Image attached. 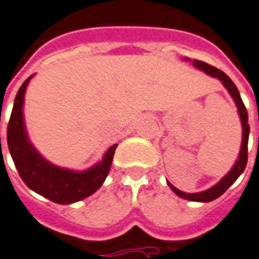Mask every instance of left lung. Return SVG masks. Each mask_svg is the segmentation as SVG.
<instances>
[{"label": "left lung", "instance_id": "obj_1", "mask_svg": "<svg viewBox=\"0 0 259 259\" xmlns=\"http://www.w3.org/2000/svg\"><path fill=\"white\" fill-rule=\"evenodd\" d=\"M188 60V59H185ZM193 66L205 71L206 74H209L211 77L218 78L222 81V84L226 87V90L229 91V94L231 95V98L234 99V102L237 105V111H238V115H240V119H241V124H243V142H241V148H240V154H238V158H237L236 164L233 165L229 174L223 177L222 180L219 181L218 184L214 186H211L209 189H206L203 192H196V193H186L182 192L180 189H177L175 186L171 185L168 182V186L172 189V192L175 195H178L180 198L188 199V200H192V202H211L214 199H218L219 196H222L229 188H230L236 180L243 174V171L245 169V165H247V160H248V136H249V124H248V113H247V109L243 104V99L240 97V92L237 90L236 84L230 79V77H227L226 74L219 70L216 67L210 66L207 63H203V61L195 60L193 61Z\"/></svg>", "mask_w": 259, "mask_h": 259}]
</instances>
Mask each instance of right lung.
I'll return each mask as SVG.
<instances>
[{
    "mask_svg": "<svg viewBox=\"0 0 259 259\" xmlns=\"http://www.w3.org/2000/svg\"><path fill=\"white\" fill-rule=\"evenodd\" d=\"M30 75L16 94L12 113L7 130V142L11 157L15 162L19 177L26 185L54 203L70 205L97 192L111 169L117 144L108 148L101 162L87 171H73L60 168L43 158L30 143L23 122V98ZM1 147V137H0Z\"/></svg>",
    "mask_w": 259,
    "mask_h": 259,
    "instance_id": "add662e5",
    "label": "right lung"
}]
</instances>
